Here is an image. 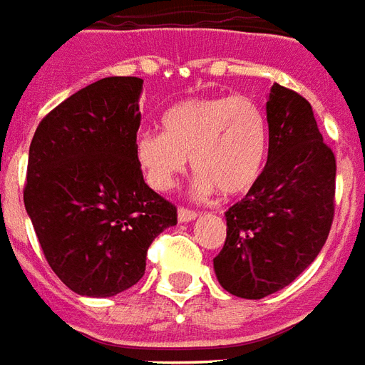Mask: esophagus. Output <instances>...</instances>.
<instances>
[{"label":"esophagus","mask_w":365,"mask_h":365,"mask_svg":"<svg viewBox=\"0 0 365 365\" xmlns=\"http://www.w3.org/2000/svg\"><path fill=\"white\" fill-rule=\"evenodd\" d=\"M197 217H199L197 210L185 209V207H180V209H178V220H180V222H190V220H193V218Z\"/></svg>","instance_id":"34e87169"}]
</instances>
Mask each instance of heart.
Returning a JSON list of instances; mask_svg holds the SVG:
<instances>
[{
  "label": "heart",
  "mask_w": 365,
  "mask_h": 365,
  "mask_svg": "<svg viewBox=\"0 0 365 365\" xmlns=\"http://www.w3.org/2000/svg\"><path fill=\"white\" fill-rule=\"evenodd\" d=\"M162 129L139 131L135 158L155 190H168L187 166L201 195H244L257 183L269 150L263 110L247 96L187 98L162 114Z\"/></svg>",
  "instance_id": "b5f03b06"
}]
</instances>
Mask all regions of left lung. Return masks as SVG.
I'll return each instance as SVG.
<instances>
[{"label": "left lung", "mask_w": 365, "mask_h": 365, "mask_svg": "<svg viewBox=\"0 0 365 365\" xmlns=\"http://www.w3.org/2000/svg\"><path fill=\"white\" fill-rule=\"evenodd\" d=\"M269 156L257 183L224 212L226 242L215 272L245 299L279 292L312 265L334 218L336 160L312 104L274 83L267 98Z\"/></svg>", "instance_id": "obj_1"}]
</instances>
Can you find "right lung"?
<instances>
[{
    "instance_id": "add662e5",
    "label": "right lung",
    "mask_w": 365,
    "mask_h": 365,
    "mask_svg": "<svg viewBox=\"0 0 365 365\" xmlns=\"http://www.w3.org/2000/svg\"><path fill=\"white\" fill-rule=\"evenodd\" d=\"M139 77H106L46 114L32 137L23 197L44 257L73 292L108 298L137 284L147 251L178 209L135 158Z\"/></svg>"
}]
</instances>
